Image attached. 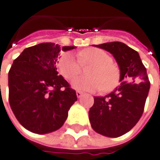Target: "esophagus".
<instances>
[{
  "label": "esophagus",
  "mask_w": 160,
  "mask_h": 160,
  "mask_svg": "<svg viewBox=\"0 0 160 160\" xmlns=\"http://www.w3.org/2000/svg\"><path fill=\"white\" fill-rule=\"evenodd\" d=\"M76 95H77V97H78V98H80V97H81V96L83 95V92H81V91H79V90H77V91H76Z\"/></svg>",
  "instance_id": "esophagus-1"
}]
</instances>
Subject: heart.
Returning <instances> with one entry per match:
<instances>
[{
    "instance_id": "heart-1",
    "label": "heart",
    "mask_w": 160,
    "mask_h": 160,
    "mask_svg": "<svg viewBox=\"0 0 160 160\" xmlns=\"http://www.w3.org/2000/svg\"><path fill=\"white\" fill-rule=\"evenodd\" d=\"M78 57L72 52H64L58 60V69L68 80L74 79L81 72V65H91L88 70V77H80L73 80V88L84 91L102 89L105 92L113 90L119 84L121 71L114 62L113 57L99 48H89L80 51Z\"/></svg>"
}]
</instances>
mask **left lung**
I'll list each match as a JSON object with an SVG mask.
<instances>
[{
	"instance_id": "left-lung-1",
	"label": "left lung",
	"mask_w": 160,
	"mask_h": 160,
	"mask_svg": "<svg viewBox=\"0 0 160 160\" xmlns=\"http://www.w3.org/2000/svg\"><path fill=\"white\" fill-rule=\"evenodd\" d=\"M111 52L120 71V85L105 97H95L88 112L95 132L108 137H119L132 128L144 111L149 94V77L138 52L121 42L96 45Z\"/></svg>"
}]
</instances>
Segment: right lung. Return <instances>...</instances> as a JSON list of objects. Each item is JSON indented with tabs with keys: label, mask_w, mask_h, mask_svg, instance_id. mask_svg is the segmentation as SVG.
Instances as JSON below:
<instances>
[{
	"label": "right lung",
	"mask_w": 160,
	"mask_h": 160,
	"mask_svg": "<svg viewBox=\"0 0 160 160\" xmlns=\"http://www.w3.org/2000/svg\"><path fill=\"white\" fill-rule=\"evenodd\" d=\"M75 48L63 46L62 51ZM59 45L42 43L26 48L9 72V102L19 123L44 134L62 126L70 108L77 101L75 90L58 75Z\"/></svg>",
	"instance_id": "1"
}]
</instances>
